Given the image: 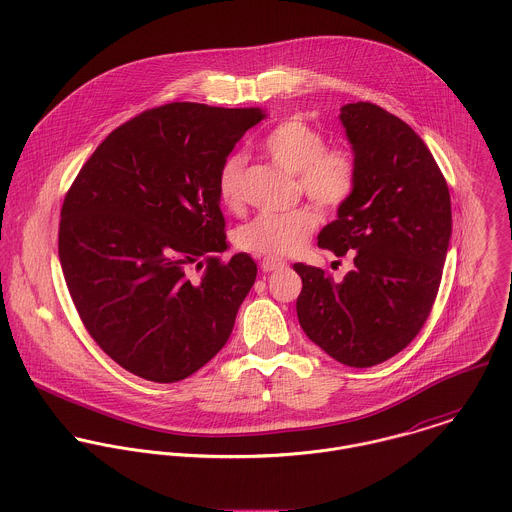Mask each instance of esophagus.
Returning <instances> with one entry per match:
<instances>
[{
  "label": "esophagus",
  "instance_id": "esophagus-1",
  "mask_svg": "<svg viewBox=\"0 0 512 512\" xmlns=\"http://www.w3.org/2000/svg\"><path fill=\"white\" fill-rule=\"evenodd\" d=\"M262 270L268 274V272H278V270H284L286 266H288V262L286 260H282V258H270V256H266L264 260H262Z\"/></svg>",
  "mask_w": 512,
  "mask_h": 512
}]
</instances>
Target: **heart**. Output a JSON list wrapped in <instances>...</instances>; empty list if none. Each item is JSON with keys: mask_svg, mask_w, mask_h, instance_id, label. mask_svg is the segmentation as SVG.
<instances>
[{"mask_svg": "<svg viewBox=\"0 0 512 512\" xmlns=\"http://www.w3.org/2000/svg\"><path fill=\"white\" fill-rule=\"evenodd\" d=\"M262 151L286 171L295 173L299 191L325 211H339L355 195L359 165L347 146H325V136L303 120H284L262 138ZM246 155L228 153L219 167L220 203L236 209L242 203V177ZM319 224L313 207L286 213H262L236 230L242 250L280 258L292 256L309 240Z\"/></svg>", "mask_w": 512, "mask_h": 512, "instance_id": "obj_1", "label": "heart"}]
</instances>
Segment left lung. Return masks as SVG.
Instances as JSON below:
<instances>
[{
	"mask_svg": "<svg viewBox=\"0 0 512 512\" xmlns=\"http://www.w3.org/2000/svg\"><path fill=\"white\" fill-rule=\"evenodd\" d=\"M359 181L319 248L353 256L341 284L301 262L297 319L335 361L380 365L406 349L430 317L451 236L445 177L422 138L372 102L341 108Z\"/></svg>",
	"mask_w": 512,
	"mask_h": 512,
	"instance_id": "8db88e82",
	"label": "left lung"
}]
</instances>
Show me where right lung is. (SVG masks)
Returning a JSON list of instances; mask_svg holds the SVG:
<instances>
[{
	"mask_svg": "<svg viewBox=\"0 0 512 512\" xmlns=\"http://www.w3.org/2000/svg\"><path fill=\"white\" fill-rule=\"evenodd\" d=\"M260 108L171 102L118 126L78 171L59 222L74 307L98 347L151 382H177L228 341L256 262H222V159ZM205 267L195 281L188 270Z\"/></svg>",
	"mask_w": 512,
	"mask_h": 512,
	"instance_id": "right-lung-1",
	"label": "right lung"
}]
</instances>
